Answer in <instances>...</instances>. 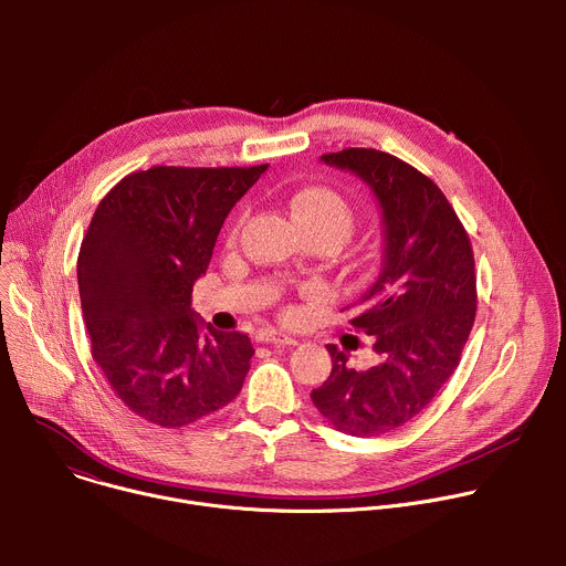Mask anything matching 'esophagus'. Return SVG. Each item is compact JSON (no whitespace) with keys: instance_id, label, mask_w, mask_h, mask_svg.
Segmentation results:
<instances>
[{"instance_id":"obj_1","label":"esophagus","mask_w":566,"mask_h":566,"mask_svg":"<svg viewBox=\"0 0 566 566\" xmlns=\"http://www.w3.org/2000/svg\"><path fill=\"white\" fill-rule=\"evenodd\" d=\"M258 340L260 343H264V345H273V347H293V345H297V340L295 338H291V336H286V334H282V332H260V336H258Z\"/></svg>"}]
</instances>
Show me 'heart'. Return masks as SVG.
I'll use <instances>...</instances> for the list:
<instances>
[{
	"label": "heart",
	"mask_w": 566,
	"mask_h": 566,
	"mask_svg": "<svg viewBox=\"0 0 566 566\" xmlns=\"http://www.w3.org/2000/svg\"><path fill=\"white\" fill-rule=\"evenodd\" d=\"M291 214L304 232H322L343 247L356 226L354 208L334 190L306 188L291 199Z\"/></svg>",
	"instance_id": "heart-1"
}]
</instances>
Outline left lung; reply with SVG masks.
I'll list each match as a JSON object with an SVG mask.
<instances>
[{"label":"left lung","instance_id":"1","mask_svg":"<svg viewBox=\"0 0 566 566\" xmlns=\"http://www.w3.org/2000/svg\"><path fill=\"white\" fill-rule=\"evenodd\" d=\"M319 160L356 175L380 208V271L352 319L380 360L354 369L327 345L334 367L311 400L338 430L378 437L421 415L454 374L476 311L474 258L443 192L400 158L349 147Z\"/></svg>","mask_w":566,"mask_h":566}]
</instances>
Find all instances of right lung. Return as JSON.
Returning <instances> with one entry per match:
<instances>
[{"mask_svg": "<svg viewBox=\"0 0 566 566\" xmlns=\"http://www.w3.org/2000/svg\"><path fill=\"white\" fill-rule=\"evenodd\" d=\"M269 166L168 168L125 177L98 203L77 255L92 356L140 419L190 426L241 391L251 338L190 308L232 206Z\"/></svg>", "mask_w": 566, "mask_h": 566, "instance_id": "right-lung-1", "label": "right lung"}]
</instances>
